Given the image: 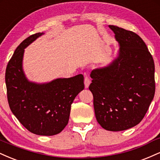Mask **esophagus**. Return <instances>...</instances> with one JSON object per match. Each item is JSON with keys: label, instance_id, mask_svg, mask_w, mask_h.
Returning <instances> with one entry per match:
<instances>
[{"label": "esophagus", "instance_id": "obj_1", "mask_svg": "<svg viewBox=\"0 0 160 160\" xmlns=\"http://www.w3.org/2000/svg\"><path fill=\"white\" fill-rule=\"evenodd\" d=\"M90 80H89V77H87L86 75L84 76V85H85V88L86 89H87V88H89V85H90Z\"/></svg>", "mask_w": 160, "mask_h": 160}]
</instances>
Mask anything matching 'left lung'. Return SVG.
<instances>
[{
  "label": "left lung",
  "instance_id": "left-lung-1",
  "mask_svg": "<svg viewBox=\"0 0 160 160\" xmlns=\"http://www.w3.org/2000/svg\"><path fill=\"white\" fill-rule=\"evenodd\" d=\"M109 28L119 43L111 63L94 69L89 89L98 122L108 131H123L138 125L155 94L153 58L143 40L131 31Z\"/></svg>",
  "mask_w": 160,
  "mask_h": 160
}]
</instances>
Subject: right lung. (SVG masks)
Listing matches in <instances>:
<instances>
[{"label":"right lung","mask_w":160,"mask_h":160,"mask_svg":"<svg viewBox=\"0 0 160 160\" xmlns=\"http://www.w3.org/2000/svg\"><path fill=\"white\" fill-rule=\"evenodd\" d=\"M43 34L31 35L18 46L7 65L5 82L9 105L18 120L31 132L51 136L67 126L71 104L84 89V78L78 74L43 83L28 80L22 68L25 49Z\"/></svg>","instance_id":"1"}]
</instances>
